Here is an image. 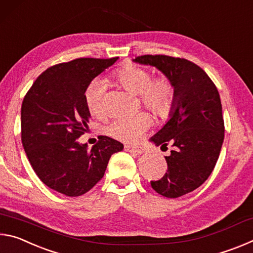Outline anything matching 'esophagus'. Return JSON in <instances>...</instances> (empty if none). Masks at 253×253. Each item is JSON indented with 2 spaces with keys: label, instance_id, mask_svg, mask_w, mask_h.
Listing matches in <instances>:
<instances>
[{
  "label": "esophagus",
  "instance_id": "obj_1",
  "mask_svg": "<svg viewBox=\"0 0 253 253\" xmlns=\"http://www.w3.org/2000/svg\"><path fill=\"white\" fill-rule=\"evenodd\" d=\"M125 149L127 152L137 153V154H143V153H145V151H146V149L142 146H129V145H126Z\"/></svg>",
  "mask_w": 253,
  "mask_h": 253
}]
</instances>
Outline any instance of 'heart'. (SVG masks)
<instances>
[{
	"label": "heart",
	"instance_id": "b5f03b06",
	"mask_svg": "<svg viewBox=\"0 0 253 253\" xmlns=\"http://www.w3.org/2000/svg\"><path fill=\"white\" fill-rule=\"evenodd\" d=\"M118 84L135 95L157 118H166L172 110L175 89L166 77L153 79L147 68L127 65L116 72ZM105 84L95 80L84 91V102L89 113L96 117L105 115L104 106ZM152 125V119L146 113H139L131 117L116 118L107 126V132L114 138L125 143H136L142 138Z\"/></svg>",
	"mask_w": 253,
	"mask_h": 253
}]
</instances>
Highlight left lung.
<instances>
[{
  "label": "left lung",
  "mask_w": 253,
  "mask_h": 253,
  "mask_svg": "<svg viewBox=\"0 0 253 253\" xmlns=\"http://www.w3.org/2000/svg\"><path fill=\"white\" fill-rule=\"evenodd\" d=\"M132 61L157 68L174 85L169 119L149 139L173 148L165 156V175L151 185L165 198H179L202 185L219 158L224 139L219 91L207 72L186 59L146 54Z\"/></svg>",
  "instance_id": "8db88e82"
}]
</instances>
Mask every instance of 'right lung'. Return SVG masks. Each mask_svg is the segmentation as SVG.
<instances>
[{
  "label": "right lung",
  "mask_w": 253,
  "mask_h": 253,
  "mask_svg": "<svg viewBox=\"0 0 253 253\" xmlns=\"http://www.w3.org/2000/svg\"><path fill=\"white\" fill-rule=\"evenodd\" d=\"M116 58H80L59 63L38 77L21 107V139L36 174L46 186L80 196L104 176L111 155L124 145L100 136L89 151L78 138L87 131L90 113L84 91Z\"/></svg>",
  "instance_id": "1"
}]
</instances>
